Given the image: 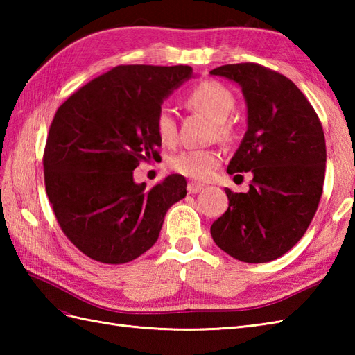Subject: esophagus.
<instances>
[{"mask_svg":"<svg viewBox=\"0 0 355 355\" xmlns=\"http://www.w3.org/2000/svg\"><path fill=\"white\" fill-rule=\"evenodd\" d=\"M202 189H205V184H201V183L191 182L189 184H187V192H189V193H198Z\"/></svg>","mask_w":355,"mask_h":355,"instance_id":"1","label":"esophagus"}]
</instances>
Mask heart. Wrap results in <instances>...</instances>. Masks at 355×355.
<instances>
[{"mask_svg": "<svg viewBox=\"0 0 355 355\" xmlns=\"http://www.w3.org/2000/svg\"><path fill=\"white\" fill-rule=\"evenodd\" d=\"M186 105L191 110L209 117L215 122L218 135L227 139L230 126L225 120L235 108V97L230 89L218 82H202L186 97ZM155 132L164 145H171L177 137V123L168 108H162L155 117ZM221 155L212 149H189L173 155L169 160L172 171L193 180H207L220 166Z\"/></svg>", "mask_w": 355, "mask_h": 355, "instance_id": "1", "label": "heart"}]
</instances>
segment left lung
Returning <instances> with one entry per match:
<instances>
[{
  "label": "left lung",
  "instance_id": "obj_1",
  "mask_svg": "<svg viewBox=\"0 0 355 355\" xmlns=\"http://www.w3.org/2000/svg\"><path fill=\"white\" fill-rule=\"evenodd\" d=\"M210 74L235 82L244 94L247 131L227 172L253 175L248 192L225 189L229 209L210 235L232 258L270 262L297 244L318 210L325 135L311 103L284 74L252 62L223 65Z\"/></svg>",
  "mask_w": 355,
  "mask_h": 355
}]
</instances>
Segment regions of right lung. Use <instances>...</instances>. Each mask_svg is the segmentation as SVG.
<instances>
[{"mask_svg":"<svg viewBox=\"0 0 355 355\" xmlns=\"http://www.w3.org/2000/svg\"><path fill=\"white\" fill-rule=\"evenodd\" d=\"M191 78L189 65H119L58 108L44 150L45 191L62 232L88 258H139L155 244L169 207L186 197L183 175L146 189L132 171L160 157L155 117Z\"/></svg>","mask_w":355,"mask_h":355,"instance_id":"1","label":"right lung"}]
</instances>
